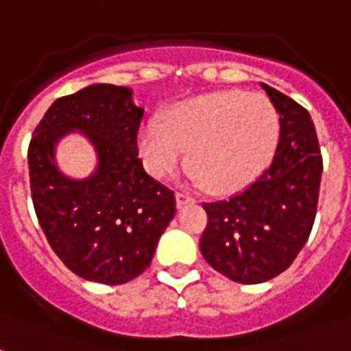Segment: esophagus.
Instances as JSON below:
<instances>
[{"instance_id":"esophagus-1","label":"esophagus","mask_w":351,"mask_h":351,"mask_svg":"<svg viewBox=\"0 0 351 351\" xmlns=\"http://www.w3.org/2000/svg\"><path fill=\"white\" fill-rule=\"evenodd\" d=\"M193 200H195V198H193L189 193L176 191V204H178L180 208H182V206H186V204H191Z\"/></svg>"}]
</instances>
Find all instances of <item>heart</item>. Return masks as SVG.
<instances>
[{
    "label": "heart",
    "instance_id": "b5f03b06",
    "mask_svg": "<svg viewBox=\"0 0 351 351\" xmlns=\"http://www.w3.org/2000/svg\"><path fill=\"white\" fill-rule=\"evenodd\" d=\"M280 132L275 107L261 95L220 90L176 106L165 123L147 121L138 149L154 176H169L186 162L202 187L230 193L251 184L271 160Z\"/></svg>",
    "mask_w": 351,
    "mask_h": 351
}]
</instances>
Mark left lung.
Masks as SVG:
<instances>
[{
	"label": "left lung",
	"instance_id": "obj_1",
	"mask_svg": "<svg viewBox=\"0 0 351 351\" xmlns=\"http://www.w3.org/2000/svg\"><path fill=\"white\" fill-rule=\"evenodd\" d=\"M262 87L280 121L271 164L244 191L202 204L204 258L240 284L266 282L291 266L311 233L321 189L322 154L311 117L280 90Z\"/></svg>",
	"mask_w": 351,
	"mask_h": 351
}]
</instances>
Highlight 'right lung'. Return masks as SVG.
<instances>
[{"label":"right lung","mask_w":351,"mask_h":351,"mask_svg":"<svg viewBox=\"0 0 351 351\" xmlns=\"http://www.w3.org/2000/svg\"><path fill=\"white\" fill-rule=\"evenodd\" d=\"M142 117L131 89L96 84L58 98L30 138L38 222L60 261L85 280L114 286L142 275L175 217V191L147 175L138 156ZM71 130L99 151V171L87 181H69L53 164V143Z\"/></svg>","instance_id":"obj_1"}]
</instances>
